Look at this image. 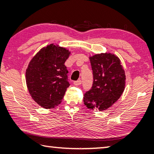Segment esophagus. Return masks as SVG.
Segmentation results:
<instances>
[{"instance_id":"obj_1","label":"esophagus","mask_w":154,"mask_h":154,"mask_svg":"<svg viewBox=\"0 0 154 154\" xmlns=\"http://www.w3.org/2000/svg\"><path fill=\"white\" fill-rule=\"evenodd\" d=\"M81 80H78V81H74L73 82V85L75 86H77V85H79L81 84Z\"/></svg>"}]
</instances>
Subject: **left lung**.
Here are the masks:
<instances>
[{"mask_svg": "<svg viewBox=\"0 0 154 154\" xmlns=\"http://www.w3.org/2000/svg\"><path fill=\"white\" fill-rule=\"evenodd\" d=\"M89 59L93 83L84 94V104L88 109L106 110L122 95L125 88V73L119 58L114 54H97Z\"/></svg>", "mask_w": 154, "mask_h": 154, "instance_id": "8db88e82", "label": "left lung"}]
</instances>
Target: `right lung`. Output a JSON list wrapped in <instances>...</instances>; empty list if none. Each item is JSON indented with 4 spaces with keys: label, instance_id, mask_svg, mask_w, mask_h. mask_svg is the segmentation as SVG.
Returning a JSON list of instances; mask_svg holds the SVG:
<instances>
[{
    "label": "right lung",
    "instance_id": "1",
    "mask_svg": "<svg viewBox=\"0 0 154 154\" xmlns=\"http://www.w3.org/2000/svg\"><path fill=\"white\" fill-rule=\"evenodd\" d=\"M69 54L65 48L50 44L41 49L29 63L26 72L28 91L44 109L60 104L70 85L64 64Z\"/></svg>",
    "mask_w": 154,
    "mask_h": 154
}]
</instances>
